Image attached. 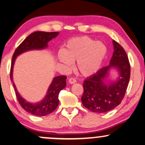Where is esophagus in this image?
<instances>
[{
    "instance_id": "34e87169",
    "label": "esophagus",
    "mask_w": 145,
    "mask_h": 145,
    "mask_svg": "<svg viewBox=\"0 0 145 145\" xmlns=\"http://www.w3.org/2000/svg\"><path fill=\"white\" fill-rule=\"evenodd\" d=\"M69 83H71V84H74V83H75L76 82V81L75 79H74V78H70L69 80Z\"/></svg>"
}]
</instances>
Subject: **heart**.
<instances>
[{"mask_svg": "<svg viewBox=\"0 0 145 145\" xmlns=\"http://www.w3.org/2000/svg\"><path fill=\"white\" fill-rule=\"evenodd\" d=\"M106 54L107 47L103 42L83 36L68 40L64 51L57 54V58L68 69L76 61L78 72L84 76H89L99 71Z\"/></svg>", "mask_w": 145, "mask_h": 145, "instance_id": "b5f03b06", "label": "heart"}]
</instances>
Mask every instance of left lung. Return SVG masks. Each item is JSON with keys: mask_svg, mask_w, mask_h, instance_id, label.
Masks as SVG:
<instances>
[{"mask_svg": "<svg viewBox=\"0 0 145 145\" xmlns=\"http://www.w3.org/2000/svg\"><path fill=\"white\" fill-rule=\"evenodd\" d=\"M113 45L114 52L109 64L87 78L83 83V106L95 113H106L118 106L130 81V65L126 53L115 40H113ZM112 69L117 70L118 77L115 81L107 82Z\"/></svg>", "mask_w": 145, "mask_h": 145, "instance_id": "obj_1", "label": "left lung"}]
</instances>
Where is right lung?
Returning <instances> with one entry per match:
<instances>
[{"instance_id": "1", "label": "right lung", "mask_w": 145, "mask_h": 145, "mask_svg": "<svg viewBox=\"0 0 145 145\" xmlns=\"http://www.w3.org/2000/svg\"><path fill=\"white\" fill-rule=\"evenodd\" d=\"M58 35L59 32H46L37 31L33 32L18 46V48L15 49L12 57L10 78L13 82L17 99L24 109L36 116H45L52 113L57 108L59 104V93L66 87V76L62 75L54 77L47 89L46 96L41 101L36 103H28L20 96L13 82V66H14L15 61L17 57L20 54L28 52V51L40 50V49H46L48 47L47 43L52 39L56 38Z\"/></svg>"}]
</instances>
